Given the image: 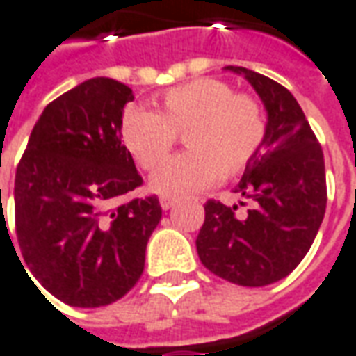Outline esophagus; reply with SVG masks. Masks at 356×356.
I'll return each instance as SVG.
<instances>
[{"label":"esophagus","mask_w":356,"mask_h":356,"mask_svg":"<svg viewBox=\"0 0 356 356\" xmlns=\"http://www.w3.org/2000/svg\"><path fill=\"white\" fill-rule=\"evenodd\" d=\"M174 205H176V200H172V197H161V207H163L164 211L172 209Z\"/></svg>","instance_id":"esophagus-1"}]
</instances>
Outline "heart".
Wrapping results in <instances>:
<instances>
[{
	"label": "heart",
	"instance_id": "b5f03b06",
	"mask_svg": "<svg viewBox=\"0 0 356 356\" xmlns=\"http://www.w3.org/2000/svg\"><path fill=\"white\" fill-rule=\"evenodd\" d=\"M186 134L190 151L172 156L151 178L164 197L209 190L222 174H238L259 153L266 116L259 100L220 79L190 81L163 95L159 110L129 106L120 120L122 143L143 170H154Z\"/></svg>",
	"mask_w": 356,
	"mask_h": 356
}]
</instances>
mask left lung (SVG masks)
<instances>
[{"instance_id": "left-lung-1", "label": "left lung", "mask_w": 356, "mask_h": 356, "mask_svg": "<svg viewBox=\"0 0 356 356\" xmlns=\"http://www.w3.org/2000/svg\"><path fill=\"white\" fill-rule=\"evenodd\" d=\"M256 89L267 110L264 145L234 192L238 205L209 200L195 246L211 273L242 286L271 285L308 254L327 203L322 145L296 99L261 73L229 65ZM246 205V202H240Z\"/></svg>"}]
</instances>
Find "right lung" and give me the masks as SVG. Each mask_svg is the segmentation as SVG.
<instances>
[{"mask_svg": "<svg viewBox=\"0 0 356 356\" xmlns=\"http://www.w3.org/2000/svg\"><path fill=\"white\" fill-rule=\"evenodd\" d=\"M131 100L114 79L81 83L44 108L17 164L15 230L24 261L70 306L99 308L127 295L163 217L156 195L115 205L143 184L120 137Z\"/></svg>", "mask_w": 356, "mask_h": 356, "instance_id": "right-lung-1", "label": "right lung"}]
</instances>
